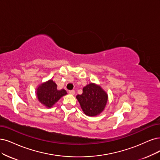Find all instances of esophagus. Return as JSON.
I'll list each match as a JSON object with an SVG mask.
<instances>
[{
    "label": "esophagus",
    "mask_w": 160,
    "mask_h": 160,
    "mask_svg": "<svg viewBox=\"0 0 160 160\" xmlns=\"http://www.w3.org/2000/svg\"><path fill=\"white\" fill-rule=\"evenodd\" d=\"M69 93L70 94V95H74V93H75L74 90H70Z\"/></svg>",
    "instance_id": "1"
}]
</instances>
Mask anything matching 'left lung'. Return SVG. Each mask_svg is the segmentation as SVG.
Listing matches in <instances>:
<instances>
[{
    "label": "left lung",
    "instance_id": "left-lung-1",
    "mask_svg": "<svg viewBox=\"0 0 160 160\" xmlns=\"http://www.w3.org/2000/svg\"><path fill=\"white\" fill-rule=\"evenodd\" d=\"M76 99L84 113L88 116L94 117L104 110L108 96L101 86L90 83L83 88V93L77 95Z\"/></svg>",
    "mask_w": 160,
    "mask_h": 160
}]
</instances>
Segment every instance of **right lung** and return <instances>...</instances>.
Listing matches in <instances>:
<instances>
[{
    "mask_svg": "<svg viewBox=\"0 0 160 160\" xmlns=\"http://www.w3.org/2000/svg\"><path fill=\"white\" fill-rule=\"evenodd\" d=\"M67 93L66 90L64 89L57 90V85L52 80L40 84L37 88L36 92L39 102L48 108L52 107L53 105Z\"/></svg>",
    "mask_w": 160,
    "mask_h": 160,
    "instance_id": "right-lung-1",
    "label": "right lung"
}]
</instances>
